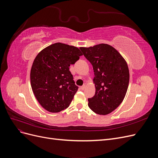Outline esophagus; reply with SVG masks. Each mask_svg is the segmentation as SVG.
Returning a JSON list of instances; mask_svg holds the SVG:
<instances>
[{
  "mask_svg": "<svg viewBox=\"0 0 158 158\" xmlns=\"http://www.w3.org/2000/svg\"><path fill=\"white\" fill-rule=\"evenodd\" d=\"M80 88H81V89H82V90H84L85 88V85H83L82 86H81Z\"/></svg>",
  "mask_w": 158,
  "mask_h": 158,
  "instance_id": "esophagus-1",
  "label": "esophagus"
}]
</instances>
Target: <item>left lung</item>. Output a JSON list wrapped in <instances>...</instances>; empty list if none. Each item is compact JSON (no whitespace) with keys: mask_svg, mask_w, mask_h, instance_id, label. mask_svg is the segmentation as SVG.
<instances>
[{"mask_svg":"<svg viewBox=\"0 0 158 158\" xmlns=\"http://www.w3.org/2000/svg\"><path fill=\"white\" fill-rule=\"evenodd\" d=\"M80 49L92 64L94 72L95 93L88 99V106L97 114H109L122 103L127 92L129 70L127 62L108 44Z\"/></svg>","mask_w":158,"mask_h":158,"instance_id":"1","label":"left lung"}]
</instances>
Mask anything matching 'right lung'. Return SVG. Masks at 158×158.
Here are the masks:
<instances>
[{"mask_svg":"<svg viewBox=\"0 0 158 158\" xmlns=\"http://www.w3.org/2000/svg\"><path fill=\"white\" fill-rule=\"evenodd\" d=\"M81 55L78 47L56 43L36 56L31 69V85L38 102L47 111L58 113L70 106L78 87L69 66Z\"/></svg>","mask_w":158,"mask_h":158,"instance_id":"right-lung-1","label":"right lung"}]
</instances>
